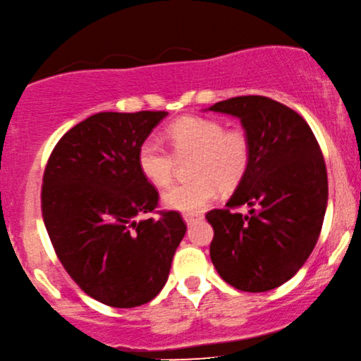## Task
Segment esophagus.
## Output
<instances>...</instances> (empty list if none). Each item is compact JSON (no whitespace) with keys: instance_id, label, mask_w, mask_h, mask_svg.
Listing matches in <instances>:
<instances>
[{"instance_id":"34e87169","label":"esophagus","mask_w":361,"mask_h":361,"mask_svg":"<svg viewBox=\"0 0 361 361\" xmlns=\"http://www.w3.org/2000/svg\"><path fill=\"white\" fill-rule=\"evenodd\" d=\"M198 218H202V214H188V213H186L183 216V220H185L186 225L190 226V225H193V223L198 220Z\"/></svg>"}]
</instances>
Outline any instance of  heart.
I'll list each match as a JSON object with an SVG mask.
<instances>
[{
    "mask_svg": "<svg viewBox=\"0 0 361 361\" xmlns=\"http://www.w3.org/2000/svg\"><path fill=\"white\" fill-rule=\"evenodd\" d=\"M171 148L148 138L138 148V168L149 183L163 188L175 176L178 158L193 157L190 175L195 180L171 186L163 195V203L188 214L198 213L221 191L240 185L252 161V145L240 130H225L221 121L188 116L168 128Z\"/></svg>",
    "mask_w": 361,
    "mask_h": 361,
    "instance_id": "1",
    "label": "heart"
}]
</instances>
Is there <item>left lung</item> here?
Listing matches in <instances>:
<instances>
[{"instance_id": "8db88e82", "label": "left lung", "mask_w": 361, "mask_h": 361, "mask_svg": "<svg viewBox=\"0 0 361 361\" xmlns=\"http://www.w3.org/2000/svg\"><path fill=\"white\" fill-rule=\"evenodd\" d=\"M209 111L240 118L252 161L225 208L207 213L209 257L220 276L250 293L288 281L312 255L328 202L323 153L298 113L267 97H236ZM246 204L248 215L233 212Z\"/></svg>"}]
</instances>
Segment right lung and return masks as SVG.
Returning a JSON list of instances; mask_svg holds the SVG:
<instances>
[{
  "label": "right lung",
  "mask_w": 361,
  "mask_h": 361,
  "mask_svg": "<svg viewBox=\"0 0 361 361\" xmlns=\"http://www.w3.org/2000/svg\"><path fill=\"white\" fill-rule=\"evenodd\" d=\"M166 111L97 113L61 136L41 186L43 221L76 285L108 307L153 300L168 280L186 225L141 175L138 148ZM149 212L160 218L143 219Z\"/></svg>",
  "instance_id": "obj_1"
}]
</instances>
